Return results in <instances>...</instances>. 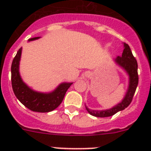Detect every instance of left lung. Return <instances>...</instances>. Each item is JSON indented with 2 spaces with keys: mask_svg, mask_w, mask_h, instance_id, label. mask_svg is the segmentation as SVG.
<instances>
[{
  "mask_svg": "<svg viewBox=\"0 0 151 151\" xmlns=\"http://www.w3.org/2000/svg\"><path fill=\"white\" fill-rule=\"evenodd\" d=\"M116 63L121 66L123 69L126 70L129 75V86L125 98L117 105L114 108L105 111H93L86 108L88 112L91 115L97 117H108L113 116L116 113L123 111L132 102L133 96L135 94L136 88L138 84V63L137 60L132 55L129 46L127 43H124V50L121 56H117L115 59Z\"/></svg>",
  "mask_w": 151,
  "mask_h": 151,
  "instance_id": "left-lung-1",
  "label": "left lung"
}]
</instances>
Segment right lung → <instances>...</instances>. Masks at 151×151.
I'll use <instances>...</instances> for the list:
<instances>
[{
  "instance_id": "right-lung-1",
  "label": "right lung",
  "mask_w": 151,
  "mask_h": 151,
  "mask_svg": "<svg viewBox=\"0 0 151 151\" xmlns=\"http://www.w3.org/2000/svg\"><path fill=\"white\" fill-rule=\"evenodd\" d=\"M39 37L28 39L31 40L38 39ZM22 48L18 50L11 65V82L13 92L20 102L28 109L35 112H50L58 108L62 103L66 92L72 83H64L51 93H40L35 92L24 83L19 72Z\"/></svg>"
}]
</instances>
